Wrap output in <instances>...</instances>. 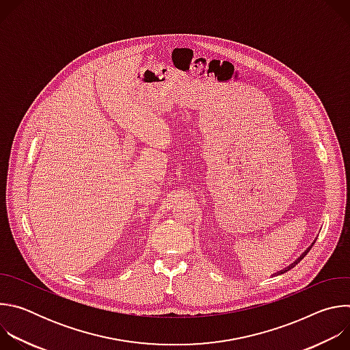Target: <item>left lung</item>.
<instances>
[{
  "label": "left lung",
  "instance_id": "1",
  "mask_svg": "<svg viewBox=\"0 0 350 350\" xmlns=\"http://www.w3.org/2000/svg\"><path fill=\"white\" fill-rule=\"evenodd\" d=\"M309 251H310V247H309V249H308V251H306V252H305V254H304V255H302V256H301V258H299V259H297V260H296V262H295V263H292V265H291V266H289V267H286V269H285V270H282V271H280V274H282V273H285V271H288V270H289V269H291V267H292V266H295V265H297V263H299V262H301V260H302V259H304V258H305V256H306V254H308V252H309Z\"/></svg>",
  "mask_w": 350,
  "mask_h": 350
}]
</instances>
